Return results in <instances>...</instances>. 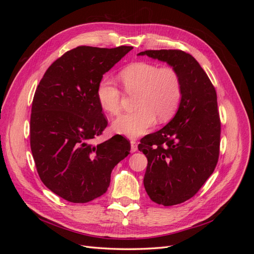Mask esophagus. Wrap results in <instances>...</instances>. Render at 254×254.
I'll return each instance as SVG.
<instances>
[{
    "label": "esophagus",
    "mask_w": 254,
    "mask_h": 254,
    "mask_svg": "<svg viewBox=\"0 0 254 254\" xmlns=\"http://www.w3.org/2000/svg\"><path fill=\"white\" fill-rule=\"evenodd\" d=\"M130 144H131V152H135L137 150V145H136L135 140L130 141Z\"/></svg>",
    "instance_id": "obj_1"
}]
</instances>
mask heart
I'll return each mask as SVG.
<instances>
[{"instance_id": "heart-1", "label": "heart", "mask_w": 254, "mask_h": 254, "mask_svg": "<svg viewBox=\"0 0 254 254\" xmlns=\"http://www.w3.org/2000/svg\"><path fill=\"white\" fill-rule=\"evenodd\" d=\"M128 94H135V110L113 122V130L120 134L139 136L153 126L156 118L166 122L178 110L182 98V80L173 66H161L146 61L127 65L119 74ZM99 106L111 115L122 110L123 92L109 77H104L96 89Z\"/></svg>"}]
</instances>
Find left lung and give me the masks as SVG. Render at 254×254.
Returning a JSON list of instances; mask_svg holds the SVG:
<instances>
[{"label":"left lung","mask_w":254,"mask_h":254,"mask_svg":"<svg viewBox=\"0 0 254 254\" xmlns=\"http://www.w3.org/2000/svg\"><path fill=\"white\" fill-rule=\"evenodd\" d=\"M147 55L175 67L182 98L175 118L137 146L147 158L144 187L153 202L179 204L198 193L218 162L220 119L216 91L198 61L181 50H148Z\"/></svg>","instance_id":"1"}]
</instances>
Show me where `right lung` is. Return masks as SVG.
I'll return each instance as SVG.
<instances>
[{
    "mask_svg": "<svg viewBox=\"0 0 254 254\" xmlns=\"http://www.w3.org/2000/svg\"><path fill=\"white\" fill-rule=\"evenodd\" d=\"M80 45L50 65L36 89L30 114V149L38 175L53 193L74 203L104 195L113 167L130 143L114 135L96 146L108 125L96 89L103 75L131 51Z\"/></svg>",
    "mask_w": 254,
    "mask_h": 254,
    "instance_id": "add662e5",
    "label": "right lung"
}]
</instances>
